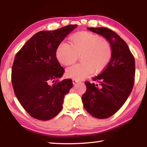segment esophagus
<instances>
[{"label":"esophagus","mask_w":147,"mask_h":147,"mask_svg":"<svg viewBox=\"0 0 147 147\" xmlns=\"http://www.w3.org/2000/svg\"><path fill=\"white\" fill-rule=\"evenodd\" d=\"M78 82H79V81L77 80H76V79H73V84H76V83H78Z\"/></svg>","instance_id":"esophagus-1"}]
</instances>
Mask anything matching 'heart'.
<instances>
[{
  "label": "heart",
  "mask_w": 147,
  "mask_h": 147,
  "mask_svg": "<svg viewBox=\"0 0 147 147\" xmlns=\"http://www.w3.org/2000/svg\"><path fill=\"white\" fill-rule=\"evenodd\" d=\"M72 45L63 42L56 50V58L61 64L70 65L81 56L82 63L67 69L69 78L82 80L100 72L106 67L111 58V46L108 41L96 34L81 32L71 39Z\"/></svg>",
  "instance_id": "1"
}]
</instances>
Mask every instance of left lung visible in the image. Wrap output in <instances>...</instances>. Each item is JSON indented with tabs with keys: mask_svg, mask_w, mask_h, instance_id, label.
I'll list each match as a JSON object with an SVG mask.
<instances>
[{
	"mask_svg": "<svg viewBox=\"0 0 147 147\" xmlns=\"http://www.w3.org/2000/svg\"><path fill=\"white\" fill-rule=\"evenodd\" d=\"M88 29L108 40L111 58L102 73L93 78L98 84L85 82L87 89L82 100L84 108L91 115L106 119L123 106L132 91L135 59L128 45L115 32L102 27Z\"/></svg>",
	"mask_w": 147,
	"mask_h": 147,
	"instance_id": "left-lung-1",
	"label": "left lung"
}]
</instances>
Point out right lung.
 Here are the masks:
<instances>
[{"mask_svg":"<svg viewBox=\"0 0 147 147\" xmlns=\"http://www.w3.org/2000/svg\"><path fill=\"white\" fill-rule=\"evenodd\" d=\"M76 27V24H70L55 30L39 32L15 57L11 69L14 93L32 117L50 120L61 110L65 95L73 84L71 79L57 82L65 70L57 59L56 50Z\"/></svg>","mask_w":147,"mask_h":147,"instance_id":"add662e5","label":"right lung"}]
</instances>
